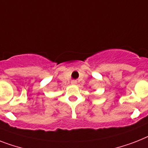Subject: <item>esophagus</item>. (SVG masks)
<instances>
[{"label":"esophagus","instance_id":"obj_1","mask_svg":"<svg viewBox=\"0 0 148 148\" xmlns=\"http://www.w3.org/2000/svg\"><path fill=\"white\" fill-rule=\"evenodd\" d=\"M77 84V80H71V84Z\"/></svg>","mask_w":148,"mask_h":148}]
</instances>
